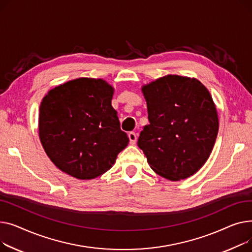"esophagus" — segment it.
<instances>
[{"label": "esophagus", "mask_w": 252, "mask_h": 252, "mask_svg": "<svg viewBox=\"0 0 252 252\" xmlns=\"http://www.w3.org/2000/svg\"><path fill=\"white\" fill-rule=\"evenodd\" d=\"M128 137H129V141H130L131 144H134L136 142V140H137V136H136V134H135L134 132H130L129 134H128Z\"/></svg>", "instance_id": "obj_1"}]
</instances>
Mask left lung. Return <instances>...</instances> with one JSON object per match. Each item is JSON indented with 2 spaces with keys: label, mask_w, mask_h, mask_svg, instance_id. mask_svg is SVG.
Returning <instances> with one entry per match:
<instances>
[{
  "label": "left lung",
  "mask_w": 252,
  "mask_h": 252,
  "mask_svg": "<svg viewBox=\"0 0 252 252\" xmlns=\"http://www.w3.org/2000/svg\"><path fill=\"white\" fill-rule=\"evenodd\" d=\"M150 124L138 138L151 168L172 181L186 179L208 160L219 131L210 92L197 79L167 75L142 86Z\"/></svg>",
  "instance_id": "8db88e82"
}]
</instances>
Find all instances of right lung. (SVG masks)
Here are the masks:
<instances>
[{"mask_svg": "<svg viewBox=\"0 0 252 252\" xmlns=\"http://www.w3.org/2000/svg\"><path fill=\"white\" fill-rule=\"evenodd\" d=\"M113 94L105 80L77 78L56 86L42 98L39 138L58 169L90 180L115 164L129 138L112 107Z\"/></svg>", "mask_w": 252, "mask_h": 252, "instance_id": "right-lung-1", "label": "right lung"}]
</instances>
